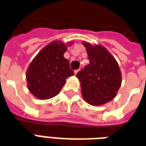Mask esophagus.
<instances>
[{
    "label": "esophagus",
    "mask_w": 146,
    "mask_h": 146,
    "mask_svg": "<svg viewBox=\"0 0 146 146\" xmlns=\"http://www.w3.org/2000/svg\"><path fill=\"white\" fill-rule=\"evenodd\" d=\"M79 70H75V75H76V74H77L78 72H79Z\"/></svg>",
    "instance_id": "34e87169"
}]
</instances>
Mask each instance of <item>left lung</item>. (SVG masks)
<instances>
[{"instance_id": "obj_1", "label": "left lung", "mask_w": 146, "mask_h": 146, "mask_svg": "<svg viewBox=\"0 0 146 146\" xmlns=\"http://www.w3.org/2000/svg\"><path fill=\"white\" fill-rule=\"evenodd\" d=\"M90 63L76 76L81 83L83 98L89 104L99 106L113 99L120 88L121 75L117 61L102 45L83 42Z\"/></svg>"}]
</instances>
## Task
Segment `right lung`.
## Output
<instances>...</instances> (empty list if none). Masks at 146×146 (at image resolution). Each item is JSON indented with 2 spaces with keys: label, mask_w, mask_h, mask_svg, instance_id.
I'll list each match as a JSON object with an SVG mask.
<instances>
[{
  "label": "right lung",
  "mask_w": 146,
  "mask_h": 146,
  "mask_svg": "<svg viewBox=\"0 0 146 146\" xmlns=\"http://www.w3.org/2000/svg\"><path fill=\"white\" fill-rule=\"evenodd\" d=\"M71 43H69L70 45ZM67 45L53 41L38 53L30 63L26 79L30 92L39 99H48L60 93L66 79L74 75L63 57Z\"/></svg>",
  "instance_id": "obj_1"
}]
</instances>
